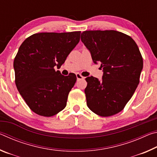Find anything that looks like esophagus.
<instances>
[{
  "instance_id": "1",
  "label": "esophagus",
  "mask_w": 157,
  "mask_h": 157,
  "mask_svg": "<svg viewBox=\"0 0 157 157\" xmlns=\"http://www.w3.org/2000/svg\"><path fill=\"white\" fill-rule=\"evenodd\" d=\"M76 78H77V79H78V80H79V79H84V78L82 75H81L80 74H79V73H77L76 74Z\"/></svg>"
}]
</instances>
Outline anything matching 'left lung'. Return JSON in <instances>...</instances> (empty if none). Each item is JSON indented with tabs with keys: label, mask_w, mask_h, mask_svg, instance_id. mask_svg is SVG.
<instances>
[{
	"label": "left lung",
	"mask_w": 157,
	"mask_h": 157,
	"mask_svg": "<svg viewBox=\"0 0 157 157\" xmlns=\"http://www.w3.org/2000/svg\"><path fill=\"white\" fill-rule=\"evenodd\" d=\"M81 40L100 63L102 79L86 78V105L97 115L107 117L123 109L139 84L143 58L132 37L116 30H89Z\"/></svg>",
	"instance_id": "1"
}]
</instances>
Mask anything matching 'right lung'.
<instances>
[{
	"label": "right lung",
	"mask_w": 157,
	"mask_h": 157,
	"mask_svg": "<svg viewBox=\"0 0 157 157\" xmlns=\"http://www.w3.org/2000/svg\"><path fill=\"white\" fill-rule=\"evenodd\" d=\"M80 31L41 33L28 37L14 58L15 83L30 109L38 115L50 117L66 107L76 75L55 71L65 62L79 43Z\"/></svg>",
	"instance_id": "add662e5"
}]
</instances>
